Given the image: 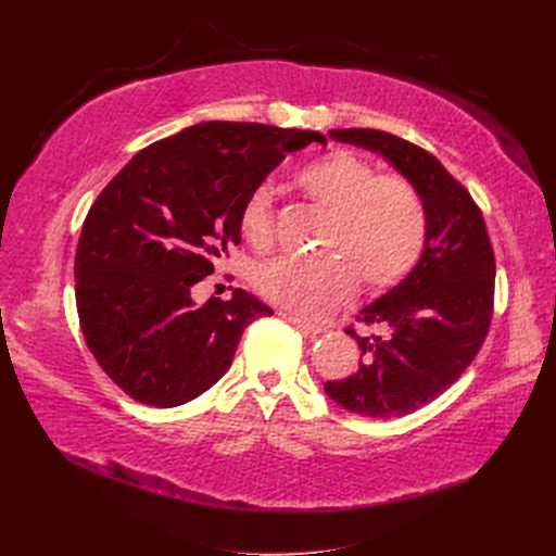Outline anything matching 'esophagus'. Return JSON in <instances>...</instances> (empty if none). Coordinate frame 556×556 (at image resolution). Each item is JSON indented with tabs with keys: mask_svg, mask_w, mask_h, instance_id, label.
I'll return each instance as SVG.
<instances>
[{
	"mask_svg": "<svg viewBox=\"0 0 556 556\" xmlns=\"http://www.w3.org/2000/svg\"><path fill=\"white\" fill-rule=\"evenodd\" d=\"M283 319H288L290 325H295L302 333H306V336H317V333H323V327L319 325H313V323H306V319H302V317H298V315H290V313H279Z\"/></svg>",
	"mask_w": 556,
	"mask_h": 556,
	"instance_id": "34e87169",
	"label": "esophagus"
}]
</instances>
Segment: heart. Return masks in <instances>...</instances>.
I'll list each match as a JSON object with an SVG mask.
<instances>
[{"instance_id": "b5f03b06", "label": "heart", "mask_w": 556, "mask_h": 556, "mask_svg": "<svg viewBox=\"0 0 556 556\" xmlns=\"http://www.w3.org/2000/svg\"><path fill=\"white\" fill-rule=\"evenodd\" d=\"M315 210L331 216L319 254L302 263L279 258L256 270L254 288L293 315H325L356 293L358 281L381 293L410 275L428 243L424 198L401 175H378L361 155L329 151L295 178ZM243 241L258 254L275 245L273 198L254 189L239 212Z\"/></svg>"}]
</instances>
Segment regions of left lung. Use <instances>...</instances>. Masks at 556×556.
Here are the masks:
<instances>
[{
	"instance_id": "obj_1",
	"label": "left lung",
	"mask_w": 556,
	"mask_h": 556,
	"mask_svg": "<svg viewBox=\"0 0 556 556\" xmlns=\"http://www.w3.org/2000/svg\"><path fill=\"white\" fill-rule=\"evenodd\" d=\"M329 135L383 155L415 185L428 212V243L417 268L358 315L376 333L344 329L363 356L356 371L325 383L349 413L403 417L446 392L478 356L493 315V248L476 200L434 155L374 128Z\"/></svg>"
}]
</instances>
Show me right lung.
Masks as SVG:
<instances>
[{
	"mask_svg": "<svg viewBox=\"0 0 556 556\" xmlns=\"http://www.w3.org/2000/svg\"><path fill=\"white\" fill-rule=\"evenodd\" d=\"M325 135L241 122L195 124L139 151L94 200L76 248L80 329L128 396L182 405L229 369L252 319L245 290L198 306L191 288L241 243L239 212L286 153Z\"/></svg>",
	"mask_w": 556,
	"mask_h": 556,
	"instance_id": "obj_1",
	"label": "right lung"
}]
</instances>
